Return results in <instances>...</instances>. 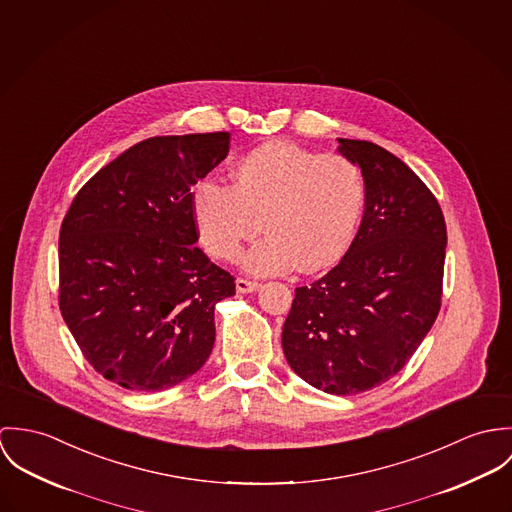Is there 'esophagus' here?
Segmentation results:
<instances>
[{"label": "esophagus", "instance_id": "1", "mask_svg": "<svg viewBox=\"0 0 512 512\" xmlns=\"http://www.w3.org/2000/svg\"><path fill=\"white\" fill-rule=\"evenodd\" d=\"M235 288L239 294H247V292H255L261 288V284L255 283V281H247V279H237L235 281Z\"/></svg>", "mask_w": 512, "mask_h": 512}]
</instances>
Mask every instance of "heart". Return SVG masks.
I'll return each mask as SVG.
<instances>
[{"label":"heart","instance_id":"heart-1","mask_svg":"<svg viewBox=\"0 0 512 512\" xmlns=\"http://www.w3.org/2000/svg\"><path fill=\"white\" fill-rule=\"evenodd\" d=\"M365 210V180L343 155H318L288 141H269L233 167V184L202 180L192 214L204 247L235 261L243 245L269 233L243 259L257 277L300 265L314 273L336 265L351 247Z\"/></svg>","mask_w":512,"mask_h":512}]
</instances>
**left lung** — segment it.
Wrapping results in <instances>:
<instances>
[{"label":"left lung","instance_id":"1","mask_svg":"<svg viewBox=\"0 0 512 512\" xmlns=\"http://www.w3.org/2000/svg\"><path fill=\"white\" fill-rule=\"evenodd\" d=\"M365 180V212L340 263L294 292L283 328L292 371L328 395L379 387L430 332L442 298L448 233L426 184L387 149L338 139Z\"/></svg>","mask_w":512,"mask_h":512}]
</instances>
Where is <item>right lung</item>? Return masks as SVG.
I'll use <instances>...</instances> for the list:
<instances>
[{"label": "right lung", "instance_id": "obj_1", "mask_svg": "<svg viewBox=\"0 0 512 512\" xmlns=\"http://www.w3.org/2000/svg\"><path fill=\"white\" fill-rule=\"evenodd\" d=\"M228 151L226 131L145 139L96 172L62 222V318L123 389L167 391L212 353L214 310L235 283L196 247L190 188Z\"/></svg>", "mask_w": 512, "mask_h": 512}]
</instances>
